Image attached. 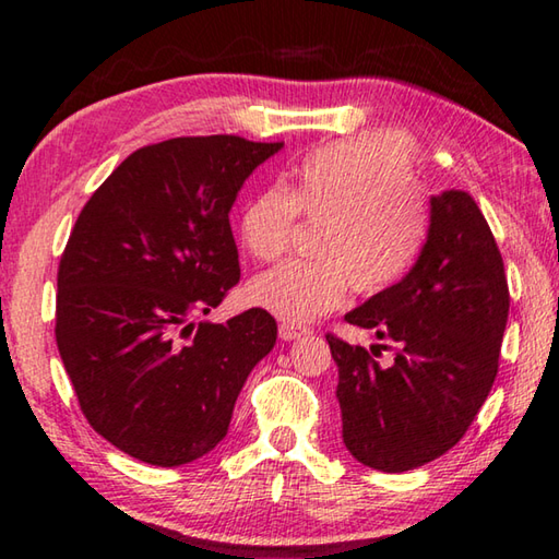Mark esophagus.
Listing matches in <instances>:
<instances>
[{"label":"esophagus","mask_w":559,"mask_h":559,"mask_svg":"<svg viewBox=\"0 0 559 559\" xmlns=\"http://www.w3.org/2000/svg\"><path fill=\"white\" fill-rule=\"evenodd\" d=\"M310 330L308 328H300V325H290V323H281L278 325V337L286 340V343H290V340H298L300 335H308Z\"/></svg>","instance_id":"esophagus-1"}]
</instances>
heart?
I'll use <instances>...</instances> for the list:
<instances>
[{
	"label": "heart",
	"instance_id": "obj_1",
	"mask_svg": "<svg viewBox=\"0 0 559 559\" xmlns=\"http://www.w3.org/2000/svg\"><path fill=\"white\" fill-rule=\"evenodd\" d=\"M414 145L404 132L367 130L316 150L281 187L243 204L239 239L259 261L288 249L296 216L316 222L318 261H293L251 281L249 300L290 325L340 308L347 288L374 296L406 276L427 239V210L414 185Z\"/></svg>",
	"mask_w": 559,
	"mask_h": 559
}]
</instances>
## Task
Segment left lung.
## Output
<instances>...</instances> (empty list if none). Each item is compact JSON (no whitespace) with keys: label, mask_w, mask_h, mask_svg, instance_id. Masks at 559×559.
Masks as SVG:
<instances>
[{"label":"left lung","mask_w":559,"mask_h":559,"mask_svg":"<svg viewBox=\"0 0 559 559\" xmlns=\"http://www.w3.org/2000/svg\"><path fill=\"white\" fill-rule=\"evenodd\" d=\"M510 293L498 243L473 197H431L427 243L414 269L349 310V325L396 343L377 349L325 335L337 365L343 441L365 466L402 473L456 447L498 374Z\"/></svg>","instance_id":"1"}]
</instances>
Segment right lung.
Instances as JSON below:
<instances>
[{
    "instance_id": "1",
    "label": "right lung",
    "mask_w": 559,
    "mask_h": 559,
    "mask_svg": "<svg viewBox=\"0 0 559 559\" xmlns=\"http://www.w3.org/2000/svg\"><path fill=\"white\" fill-rule=\"evenodd\" d=\"M283 143L173 138L112 169L59 263L56 345L88 424L150 466H182L229 431L246 377L276 345L261 308L210 313L239 283L229 224L241 185Z\"/></svg>"
}]
</instances>
